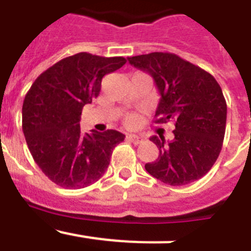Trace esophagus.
Wrapping results in <instances>:
<instances>
[{"instance_id":"34e87169","label":"esophagus","mask_w":251,"mask_h":251,"mask_svg":"<svg viewBox=\"0 0 251 251\" xmlns=\"http://www.w3.org/2000/svg\"><path fill=\"white\" fill-rule=\"evenodd\" d=\"M128 138H129L130 141L134 143V145H139V143H142V142H143V138L139 136H137V134H129V136H128Z\"/></svg>"}]
</instances>
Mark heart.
Listing matches in <instances>:
<instances>
[{
    "instance_id": "1",
    "label": "heart",
    "mask_w": 251,
    "mask_h": 251,
    "mask_svg": "<svg viewBox=\"0 0 251 251\" xmlns=\"http://www.w3.org/2000/svg\"><path fill=\"white\" fill-rule=\"evenodd\" d=\"M124 123H126V126L127 127H136L137 124L139 123V115L138 114H134V113H130V114H128L126 118H124Z\"/></svg>"
}]
</instances>
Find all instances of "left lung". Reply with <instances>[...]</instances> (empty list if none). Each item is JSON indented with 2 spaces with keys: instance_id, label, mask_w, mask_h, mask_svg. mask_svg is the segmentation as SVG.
<instances>
[{
  "instance_id": "1",
  "label": "left lung",
  "mask_w": 251,
  "mask_h": 251,
  "mask_svg": "<svg viewBox=\"0 0 251 251\" xmlns=\"http://www.w3.org/2000/svg\"><path fill=\"white\" fill-rule=\"evenodd\" d=\"M130 65L147 72L161 99L154 123L175 122L174 138L153 136L158 158L146 171L161 182L183 186L211 170L223 147L226 100L214 76L171 52H151L128 57Z\"/></svg>"
}]
</instances>
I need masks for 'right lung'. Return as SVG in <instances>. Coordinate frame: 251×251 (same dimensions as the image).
Returning <instances> with one entry per match:
<instances>
[{
  "mask_svg": "<svg viewBox=\"0 0 251 251\" xmlns=\"http://www.w3.org/2000/svg\"><path fill=\"white\" fill-rule=\"evenodd\" d=\"M127 63L122 56L79 52L60 60L37 76L22 105V130L32 158L56 185L84 188L109 166L123 133L108 129L81 133L83 106L100 92L104 75Z\"/></svg>",
  "mask_w": 251,
  "mask_h": 251,
  "instance_id": "right-lung-1",
  "label": "right lung"
}]
</instances>
